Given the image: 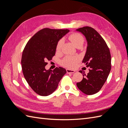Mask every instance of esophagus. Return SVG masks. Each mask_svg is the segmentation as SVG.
Instances as JSON below:
<instances>
[{
    "instance_id": "obj_1",
    "label": "esophagus",
    "mask_w": 128,
    "mask_h": 128,
    "mask_svg": "<svg viewBox=\"0 0 128 128\" xmlns=\"http://www.w3.org/2000/svg\"><path fill=\"white\" fill-rule=\"evenodd\" d=\"M66 71H67V74H72V73H74L75 72V70H71V69H67Z\"/></svg>"
}]
</instances>
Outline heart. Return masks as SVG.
<instances>
[{
	"label": "heart",
	"mask_w": 128,
	"mask_h": 128,
	"mask_svg": "<svg viewBox=\"0 0 128 128\" xmlns=\"http://www.w3.org/2000/svg\"><path fill=\"white\" fill-rule=\"evenodd\" d=\"M68 39L71 41L75 47L77 48L78 46H82L84 42V37L78 34H72L68 37ZM62 45V40H60L58 42L56 46V51H60ZM78 61V59L76 57L74 56H67L63 60L62 63L63 65L67 67L72 68L75 66L77 62Z\"/></svg>",
	"instance_id": "heart-1"
}]
</instances>
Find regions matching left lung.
<instances>
[{
    "mask_svg": "<svg viewBox=\"0 0 128 128\" xmlns=\"http://www.w3.org/2000/svg\"><path fill=\"white\" fill-rule=\"evenodd\" d=\"M82 33L87 41V48L82 62L89 68L86 74L80 70L83 80L77 83L79 90L87 95L97 93L104 86L111 69V56L109 48L99 34L90 26L76 30Z\"/></svg>",
    "mask_w": 128,
    "mask_h": 128,
    "instance_id": "8db88e82",
    "label": "left lung"
}]
</instances>
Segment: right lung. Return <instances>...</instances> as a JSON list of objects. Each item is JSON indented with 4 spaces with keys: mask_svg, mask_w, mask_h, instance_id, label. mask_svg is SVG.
Here are the masks:
<instances>
[{
    "mask_svg": "<svg viewBox=\"0 0 128 128\" xmlns=\"http://www.w3.org/2000/svg\"><path fill=\"white\" fill-rule=\"evenodd\" d=\"M69 32L68 29L44 28L30 38L22 53L21 64L27 83L36 94L48 96L56 90L62 77L67 72L59 67L46 70L47 60L55 55L58 42Z\"/></svg>",
    "mask_w": 128,
    "mask_h": 128,
    "instance_id": "obj_1",
    "label": "right lung"
}]
</instances>
